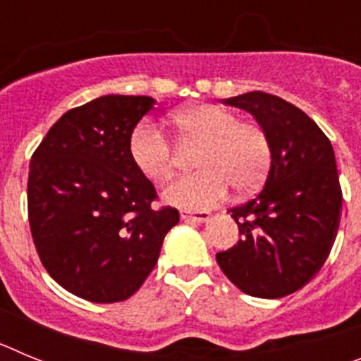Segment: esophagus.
<instances>
[{"label":"esophagus","mask_w":361,"mask_h":361,"mask_svg":"<svg viewBox=\"0 0 361 361\" xmlns=\"http://www.w3.org/2000/svg\"><path fill=\"white\" fill-rule=\"evenodd\" d=\"M180 219L188 220V222H195V224H202L206 220L209 219V213L208 212H186L183 209L180 212Z\"/></svg>","instance_id":"34e87169"}]
</instances>
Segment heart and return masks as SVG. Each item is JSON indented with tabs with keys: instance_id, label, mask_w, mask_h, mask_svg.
Here are the masks:
<instances>
[{
	"instance_id": "1",
	"label": "heart",
	"mask_w": 361,
	"mask_h": 361,
	"mask_svg": "<svg viewBox=\"0 0 361 361\" xmlns=\"http://www.w3.org/2000/svg\"><path fill=\"white\" fill-rule=\"evenodd\" d=\"M183 146H200L199 171L175 178L162 199L186 212L212 208L228 195L229 186L244 195L264 183L271 166V141L255 121L216 104H193L170 119ZM130 157L142 177L153 183L171 175L177 161L173 146L155 124L141 123L130 137Z\"/></svg>"
}]
</instances>
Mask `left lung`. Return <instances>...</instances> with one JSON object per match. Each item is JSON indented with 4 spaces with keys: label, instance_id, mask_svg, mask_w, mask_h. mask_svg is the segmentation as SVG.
<instances>
[{
    "label": "left lung",
    "instance_id": "1",
    "mask_svg": "<svg viewBox=\"0 0 361 361\" xmlns=\"http://www.w3.org/2000/svg\"><path fill=\"white\" fill-rule=\"evenodd\" d=\"M224 103L250 111L269 135L273 155L262 190L229 209L240 238L216 253V262L245 295L282 298L317 275L336 238L343 199L333 146L282 97L247 92Z\"/></svg>",
    "mask_w": 361,
    "mask_h": 361
}]
</instances>
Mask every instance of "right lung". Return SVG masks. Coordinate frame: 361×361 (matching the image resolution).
I'll return each mask as SVG.
<instances>
[{
	"mask_svg": "<svg viewBox=\"0 0 361 361\" xmlns=\"http://www.w3.org/2000/svg\"><path fill=\"white\" fill-rule=\"evenodd\" d=\"M148 95H103L72 108L32 155L28 222L41 264L61 288L97 304L130 298L157 264L171 206L130 157Z\"/></svg>",
	"mask_w": 361,
	"mask_h": 361,
	"instance_id": "obj_1",
	"label": "right lung"
}]
</instances>
